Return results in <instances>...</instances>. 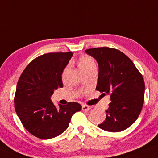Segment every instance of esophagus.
<instances>
[{
    "label": "esophagus",
    "instance_id": "34e87169",
    "mask_svg": "<svg viewBox=\"0 0 158 158\" xmlns=\"http://www.w3.org/2000/svg\"><path fill=\"white\" fill-rule=\"evenodd\" d=\"M91 108V106H87V105H83L82 106V110L83 111H88L89 110H90Z\"/></svg>",
    "mask_w": 158,
    "mask_h": 158
}]
</instances>
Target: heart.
Here are the masks:
<instances>
[{"label": "heart", "mask_w": 158, "mask_h": 158, "mask_svg": "<svg viewBox=\"0 0 158 158\" xmlns=\"http://www.w3.org/2000/svg\"><path fill=\"white\" fill-rule=\"evenodd\" d=\"M79 67L81 71H83L92 67H95V63L94 60L89 56H83L80 58Z\"/></svg>", "instance_id": "heart-1"}]
</instances>
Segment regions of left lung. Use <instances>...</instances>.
I'll return each mask as SVG.
<instances>
[{"instance_id": "8db88e82", "label": "left lung", "mask_w": 158, "mask_h": 158, "mask_svg": "<svg viewBox=\"0 0 158 158\" xmlns=\"http://www.w3.org/2000/svg\"><path fill=\"white\" fill-rule=\"evenodd\" d=\"M85 52L99 65L96 89L110 94L106 120L98 127L108 132H120L139 117L144 102L143 76L133 62L120 50L108 47L90 48Z\"/></svg>"}]
</instances>
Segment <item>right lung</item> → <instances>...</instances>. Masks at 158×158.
<instances>
[{
	"label": "right lung",
	"instance_id": "obj_1",
	"mask_svg": "<svg viewBox=\"0 0 158 158\" xmlns=\"http://www.w3.org/2000/svg\"><path fill=\"white\" fill-rule=\"evenodd\" d=\"M73 52H49L38 56L23 70L15 91V108L23 125L41 139L64 133L72 116L82 108L77 102L56 107L50 100L55 89L63 87L61 75Z\"/></svg>",
	"mask_w": 158,
	"mask_h": 158
}]
</instances>
